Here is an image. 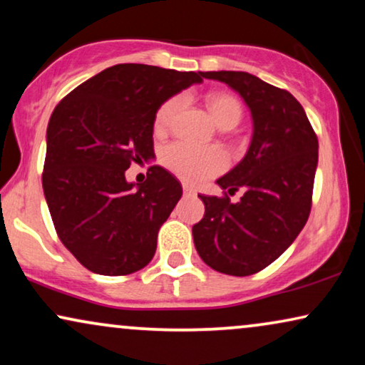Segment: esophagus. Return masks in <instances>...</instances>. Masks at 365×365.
Wrapping results in <instances>:
<instances>
[{"label":"esophagus","instance_id":"obj_1","mask_svg":"<svg viewBox=\"0 0 365 365\" xmlns=\"http://www.w3.org/2000/svg\"><path fill=\"white\" fill-rule=\"evenodd\" d=\"M182 189H184V192H186V194H196V189L189 186V184H182Z\"/></svg>","mask_w":365,"mask_h":365}]
</instances>
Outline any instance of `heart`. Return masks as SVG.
Listing matches in <instances>:
<instances>
[{"label":"heart","mask_w":365,"mask_h":365,"mask_svg":"<svg viewBox=\"0 0 365 365\" xmlns=\"http://www.w3.org/2000/svg\"><path fill=\"white\" fill-rule=\"evenodd\" d=\"M206 104L214 123L221 129H232L241 121L242 104L232 94H209ZM181 106V98H173L164 103L154 118V131L158 134L166 131ZM161 163L182 181L199 184L224 171L227 166V158L217 148H199L187 143H173L163 149Z\"/></svg>","instance_id":"heart-1"}]
</instances>
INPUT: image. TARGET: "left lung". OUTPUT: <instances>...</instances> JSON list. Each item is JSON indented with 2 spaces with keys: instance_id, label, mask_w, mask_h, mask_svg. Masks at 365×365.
<instances>
[{
  "instance_id": "left-lung-1",
  "label": "left lung",
  "mask_w": 365,
  "mask_h": 365,
  "mask_svg": "<svg viewBox=\"0 0 365 365\" xmlns=\"http://www.w3.org/2000/svg\"><path fill=\"white\" fill-rule=\"evenodd\" d=\"M202 78L239 93L252 118L246 156L217 186L241 201L204 196V217L192 226L196 251L214 271L251 276L276 261L306 226L312 204L319 143L301 103L244 71H207Z\"/></svg>"
}]
</instances>
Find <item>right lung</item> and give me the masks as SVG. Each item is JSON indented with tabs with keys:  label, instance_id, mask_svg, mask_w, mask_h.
<instances>
[{
	"label": "right lung",
	"instance_id": "1",
	"mask_svg": "<svg viewBox=\"0 0 365 365\" xmlns=\"http://www.w3.org/2000/svg\"><path fill=\"white\" fill-rule=\"evenodd\" d=\"M202 74L116 64L54 108L46 131L43 191L61 242L91 272L126 276L148 266L159 227L182 196L161 166L144 182L126 169L154 158L153 128L164 101Z\"/></svg>",
	"mask_w": 365,
	"mask_h": 365
}]
</instances>
